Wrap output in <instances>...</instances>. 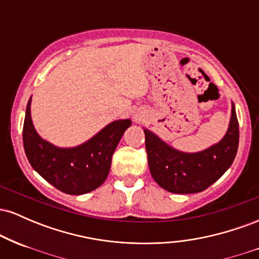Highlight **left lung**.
Segmentation results:
<instances>
[{"mask_svg":"<svg viewBox=\"0 0 259 259\" xmlns=\"http://www.w3.org/2000/svg\"><path fill=\"white\" fill-rule=\"evenodd\" d=\"M152 178L173 194H196L215 183L233 164L239 147V123L234 103L228 132L218 144L196 153H185L144 129Z\"/></svg>","mask_w":259,"mask_h":259,"instance_id":"obj_1","label":"left lung"}]
</instances>
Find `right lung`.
<instances>
[{
    "mask_svg": "<svg viewBox=\"0 0 259 259\" xmlns=\"http://www.w3.org/2000/svg\"><path fill=\"white\" fill-rule=\"evenodd\" d=\"M29 99L23 126V144L31 167L45 180L68 195H84L105 183L112 156L130 119L109 123L89 141L76 147L62 148L40 138L35 130Z\"/></svg>",
    "mask_w": 259,
    "mask_h": 259,
    "instance_id": "1",
    "label": "right lung"
}]
</instances>
